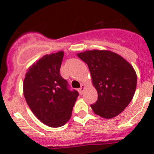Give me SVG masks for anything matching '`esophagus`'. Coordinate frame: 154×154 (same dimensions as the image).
<instances>
[{"mask_svg":"<svg viewBox=\"0 0 154 154\" xmlns=\"http://www.w3.org/2000/svg\"><path fill=\"white\" fill-rule=\"evenodd\" d=\"M84 88H85V86H84V84H82V85H81V87H80V89H79V92H80V94H83V91H84Z\"/></svg>","mask_w":154,"mask_h":154,"instance_id":"obj_1","label":"esophagus"}]
</instances>
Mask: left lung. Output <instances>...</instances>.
<instances>
[{"label": "left lung", "mask_w": 154, "mask_h": 154, "mask_svg": "<svg viewBox=\"0 0 154 154\" xmlns=\"http://www.w3.org/2000/svg\"><path fill=\"white\" fill-rule=\"evenodd\" d=\"M87 64L98 100L91 104L93 111L105 119L120 114L135 94L137 77L124 57L106 50H92L77 54Z\"/></svg>", "instance_id": "obj_1"}]
</instances>
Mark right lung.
Masks as SVG:
<instances>
[{
	"instance_id": "right-lung-1",
	"label": "right lung",
	"mask_w": 154,
	"mask_h": 154,
	"mask_svg": "<svg viewBox=\"0 0 154 154\" xmlns=\"http://www.w3.org/2000/svg\"><path fill=\"white\" fill-rule=\"evenodd\" d=\"M63 51L46 54L28 68L23 82L26 102L37 118L51 127L64 125L78 97L60 74Z\"/></svg>"
}]
</instances>
